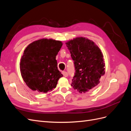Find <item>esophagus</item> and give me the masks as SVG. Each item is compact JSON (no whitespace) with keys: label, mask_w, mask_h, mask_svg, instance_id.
<instances>
[{"label":"esophagus","mask_w":131,"mask_h":131,"mask_svg":"<svg viewBox=\"0 0 131 131\" xmlns=\"http://www.w3.org/2000/svg\"><path fill=\"white\" fill-rule=\"evenodd\" d=\"M62 74L63 75V76H64V77H68V73L66 72H62Z\"/></svg>","instance_id":"34e87169"}]
</instances>
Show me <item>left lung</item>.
Returning a JSON list of instances; mask_svg holds the SVG:
<instances>
[{
    "label": "left lung",
    "instance_id": "left-lung-1",
    "mask_svg": "<svg viewBox=\"0 0 131 131\" xmlns=\"http://www.w3.org/2000/svg\"><path fill=\"white\" fill-rule=\"evenodd\" d=\"M66 44L75 68L72 86L80 93L88 92L100 84L105 74L103 54L96 43L87 38L77 37Z\"/></svg>",
    "mask_w": 131,
    "mask_h": 131
}]
</instances>
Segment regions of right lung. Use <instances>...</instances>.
<instances>
[{"mask_svg": "<svg viewBox=\"0 0 131 131\" xmlns=\"http://www.w3.org/2000/svg\"><path fill=\"white\" fill-rule=\"evenodd\" d=\"M61 41L43 38L27 46L21 57L22 78L32 91L47 93L56 88L63 75L58 70L56 57L62 46Z\"/></svg>", "mask_w": 131, "mask_h": 131, "instance_id": "1", "label": "right lung"}]
</instances>
